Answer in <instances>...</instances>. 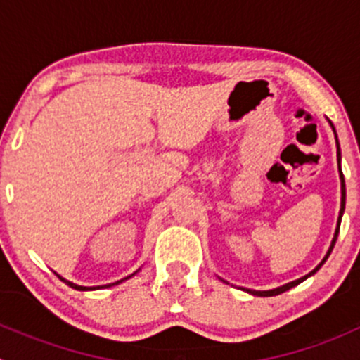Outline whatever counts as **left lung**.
I'll return each mask as SVG.
<instances>
[{
    "label": "left lung",
    "instance_id": "left-lung-1",
    "mask_svg": "<svg viewBox=\"0 0 360 360\" xmlns=\"http://www.w3.org/2000/svg\"><path fill=\"white\" fill-rule=\"evenodd\" d=\"M333 130H335V127H333ZM335 134H336V130H335ZM336 144H338V137H336ZM338 163H340V144H338ZM340 177H341V209H340V219H338V228H336V233H335V238H333V244H331V248H329V250H328V254H326V257L324 259H322V263L319 264L317 268H315L314 271H310V274L308 275H304V277H301V278H297V281H294V282H289V284H285V285H282V288H277V289H271V291H252V289H248V292H250V294H254V296H277V294H282V292H285V291H289V289L291 288H294V285H297V284H301V282L304 281V278H308L310 277V275H314L315 271L319 270V268L322 266V264L326 263V259H328L329 257V254H331V250H333V248H335V244H336V238H338V231H340V223H341V214H343V210H345V177H343V172H341V167H340Z\"/></svg>",
    "mask_w": 360,
    "mask_h": 360
}]
</instances>
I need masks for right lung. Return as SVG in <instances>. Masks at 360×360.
I'll return each instance as SVG.
<instances>
[{
	"label": "right lung",
	"mask_w": 360,
	"mask_h": 360,
	"mask_svg": "<svg viewBox=\"0 0 360 360\" xmlns=\"http://www.w3.org/2000/svg\"><path fill=\"white\" fill-rule=\"evenodd\" d=\"M136 274H137V271H136ZM136 274H132V275H136ZM132 275H129V277H125V278H130V277H132ZM57 277H59L60 281H63V282H66V284L69 285V288H72V289H78V291H94V289H99V288H83V285H76V284H72V282L66 281V278H63V277H60V275H57ZM125 278H122V281L115 282V284H120V282H123V281H125ZM115 284H108L106 288H111V285H115Z\"/></svg>",
	"instance_id": "add662e5"
}]
</instances>
